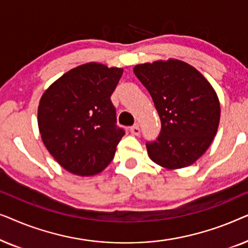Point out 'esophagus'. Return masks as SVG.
<instances>
[{"mask_svg":"<svg viewBox=\"0 0 248 248\" xmlns=\"http://www.w3.org/2000/svg\"><path fill=\"white\" fill-rule=\"evenodd\" d=\"M131 133L133 135H139L140 134V127H139V125H134V126H132L130 128Z\"/></svg>","mask_w":248,"mask_h":248,"instance_id":"1","label":"esophagus"}]
</instances>
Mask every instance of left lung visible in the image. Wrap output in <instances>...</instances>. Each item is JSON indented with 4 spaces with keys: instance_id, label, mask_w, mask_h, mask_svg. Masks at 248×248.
Here are the masks:
<instances>
[{
    "instance_id": "8db88e82",
    "label": "left lung",
    "mask_w": 248,
    "mask_h": 248,
    "mask_svg": "<svg viewBox=\"0 0 248 248\" xmlns=\"http://www.w3.org/2000/svg\"><path fill=\"white\" fill-rule=\"evenodd\" d=\"M133 71L148 89L161 121L158 139L147 143L149 158L168 170L193 165L218 131L220 103L216 90L201 72L181 60L138 64Z\"/></svg>"
}]
</instances>
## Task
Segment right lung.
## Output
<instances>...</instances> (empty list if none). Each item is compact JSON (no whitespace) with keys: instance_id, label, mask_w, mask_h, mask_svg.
<instances>
[{"instance_id":"add662e5","label":"right lung","mask_w":248,"mask_h":248,"mask_svg":"<svg viewBox=\"0 0 248 248\" xmlns=\"http://www.w3.org/2000/svg\"><path fill=\"white\" fill-rule=\"evenodd\" d=\"M123 69L90 62L67 71L39 100L38 127L52 157L71 174L93 176L113 160L125 134L110 96Z\"/></svg>"}]
</instances>
